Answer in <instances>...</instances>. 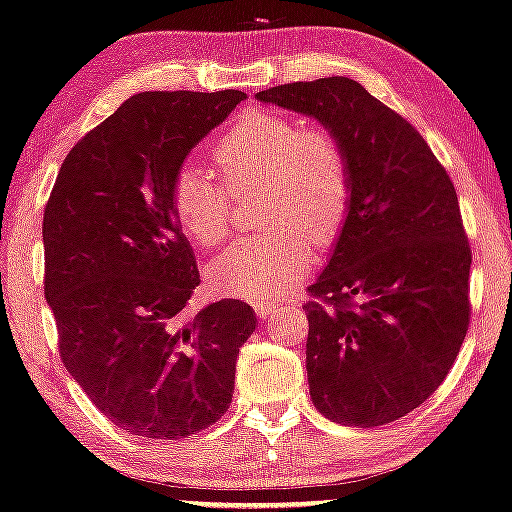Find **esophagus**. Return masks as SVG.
I'll return each mask as SVG.
<instances>
[{"label": "esophagus", "mask_w": 512, "mask_h": 512, "mask_svg": "<svg viewBox=\"0 0 512 512\" xmlns=\"http://www.w3.org/2000/svg\"><path fill=\"white\" fill-rule=\"evenodd\" d=\"M254 311L261 320H270L277 315V304L275 301H254Z\"/></svg>", "instance_id": "34e87169"}]
</instances>
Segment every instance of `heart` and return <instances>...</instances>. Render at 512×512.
<instances>
[{"mask_svg": "<svg viewBox=\"0 0 512 512\" xmlns=\"http://www.w3.org/2000/svg\"><path fill=\"white\" fill-rule=\"evenodd\" d=\"M230 189L263 185L266 232L232 244L208 263V287L218 296L268 301L287 292L311 263V239L325 246L342 232L351 206L344 147L330 130L275 111L251 113L213 149ZM227 187L197 163L173 178L170 204L187 237L201 246L223 242L232 225Z\"/></svg>", "mask_w": 512, "mask_h": 512, "instance_id": "1", "label": "heart"}]
</instances>
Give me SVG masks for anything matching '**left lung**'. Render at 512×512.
I'll list each match as a JSON object with an SVG mask.
<instances>
[{
    "label": "left lung",
    "instance_id": "1",
    "mask_svg": "<svg viewBox=\"0 0 512 512\" xmlns=\"http://www.w3.org/2000/svg\"><path fill=\"white\" fill-rule=\"evenodd\" d=\"M256 99L318 121L349 161V216L304 306L313 406L346 427L399 420L444 382L470 323L472 256L449 173L406 118L351 78Z\"/></svg>",
    "mask_w": 512,
    "mask_h": 512
}]
</instances>
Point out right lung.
<instances>
[{
  "label": "right lung",
  "mask_w": 512,
  "mask_h": 512,
  "mask_svg": "<svg viewBox=\"0 0 512 512\" xmlns=\"http://www.w3.org/2000/svg\"><path fill=\"white\" fill-rule=\"evenodd\" d=\"M242 99L135 94L71 149L44 208V299L63 365L137 437L185 439L218 422L258 325L237 299L185 320L201 280L170 204L175 173Z\"/></svg>",
  "instance_id": "1"
}]
</instances>
